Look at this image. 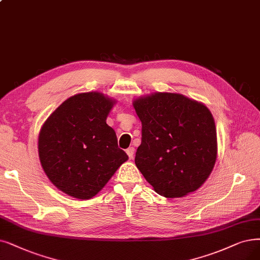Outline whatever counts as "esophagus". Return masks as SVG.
Segmentation results:
<instances>
[{"label": "esophagus", "instance_id": "esophagus-1", "mask_svg": "<svg viewBox=\"0 0 260 260\" xmlns=\"http://www.w3.org/2000/svg\"><path fill=\"white\" fill-rule=\"evenodd\" d=\"M126 152H127V154H128L129 159H133V154H134V148H133V147H129V148L126 150Z\"/></svg>", "mask_w": 260, "mask_h": 260}]
</instances>
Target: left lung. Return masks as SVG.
<instances>
[{
	"label": "left lung",
	"mask_w": 260,
	"mask_h": 260,
	"mask_svg": "<svg viewBox=\"0 0 260 260\" xmlns=\"http://www.w3.org/2000/svg\"><path fill=\"white\" fill-rule=\"evenodd\" d=\"M142 121L137 168L158 194L174 199L201 188L217 154L216 129L203 103L174 92L133 101Z\"/></svg>",
	"instance_id": "left-lung-1"
}]
</instances>
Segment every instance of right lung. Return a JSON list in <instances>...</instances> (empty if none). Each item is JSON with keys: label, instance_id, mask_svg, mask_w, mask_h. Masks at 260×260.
<instances>
[{"label": "right lung", "instance_id": "1", "mask_svg": "<svg viewBox=\"0 0 260 260\" xmlns=\"http://www.w3.org/2000/svg\"><path fill=\"white\" fill-rule=\"evenodd\" d=\"M115 100L98 91L65 100L40 129L41 166L58 190L89 200L102 190L128 155L107 123Z\"/></svg>", "mask_w": 260, "mask_h": 260}]
</instances>
